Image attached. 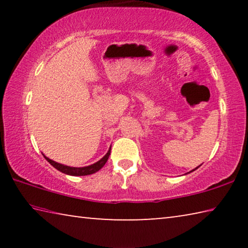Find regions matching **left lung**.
Listing matches in <instances>:
<instances>
[{
	"instance_id": "left-lung-1",
	"label": "left lung",
	"mask_w": 248,
	"mask_h": 248,
	"mask_svg": "<svg viewBox=\"0 0 248 248\" xmlns=\"http://www.w3.org/2000/svg\"><path fill=\"white\" fill-rule=\"evenodd\" d=\"M199 166H200V165H199ZM199 166H198V167H199ZM198 167H196V169H195V170H190V171H189V173H191V171H194V170H196L197 169H198Z\"/></svg>"
}]
</instances>
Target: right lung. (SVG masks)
<instances>
[{"label":"right lung","instance_id":"obj_1","mask_svg":"<svg viewBox=\"0 0 248 248\" xmlns=\"http://www.w3.org/2000/svg\"><path fill=\"white\" fill-rule=\"evenodd\" d=\"M110 150H111V146L109 148L108 152L105 154V156L100 158L99 161L94 163V164L89 165V166H84V167L66 166V165H63V164H60V163H57V162L52 161V159H50L49 157L45 156V155H44V156L50 163V164H51L54 167V169L60 170L61 173L66 174V175H71V176H86V175H91V174L96 173V171H98L105 164H106V162L108 161L109 155H110Z\"/></svg>","mask_w":248,"mask_h":248}]
</instances>
